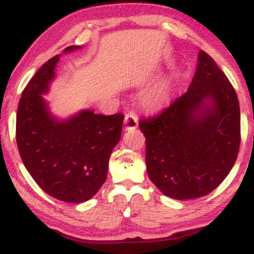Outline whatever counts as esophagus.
I'll use <instances>...</instances> for the list:
<instances>
[{
  "label": "esophagus",
  "instance_id": "obj_1",
  "mask_svg": "<svg viewBox=\"0 0 254 254\" xmlns=\"http://www.w3.org/2000/svg\"><path fill=\"white\" fill-rule=\"evenodd\" d=\"M124 124L127 130H135L138 127V117L132 112L127 113L124 118Z\"/></svg>",
  "mask_w": 254,
  "mask_h": 254
}]
</instances>
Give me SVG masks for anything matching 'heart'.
<instances>
[{
    "instance_id": "b5f03b06",
    "label": "heart",
    "mask_w": 254,
    "mask_h": 254,
    "mask_svg": "<svg viewBox=\"0 0 254 254\" xmlns=\"http://www.w3.org/2000/svg\"><path fill=\"white\" fill-rule=\"evenodd\" d=\"M172 86L167 80L161 81L148 90L142 99V105L149 111H160L165 109L171 100Z\"/></svg>"
}]
</instances>
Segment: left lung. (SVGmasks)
<instances>
[{"mask_svg":"<svg viewBox=\"0 0 254 254\" xmlns=\"http://www.w3.org/2000/svg\"><path fill=\"white\" fill-rule=\"evenodd\" d=\"M154 185L173 199L210 193L228 176L240 147V106L234 88L206 52L188 92L159 116L139 121Z\"/></svg>","mask_w":254,"mask_h":254,"instance_id":"obj_1","label":"left lung"}]
</instances>
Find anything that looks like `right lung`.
I'll return each mask as SVG.
<instances>
[{
	"label": "right lung",
	"instance_id": "obj_1",
	"mask_svg": "<svg viewBox=\"0 0 254 254\" xmlns=\"http://www.w3.org/2000/svg\"><path fill=\"white\" fill-rule=\"evenodd\" d=\"M72 45L64 52L78 50ZM60 55L40 66L21 94L16 113V143L28 173L51 197L82 203L105 183L109 160L122 136L124 116L82 110L66 119L50 112L48 94Z\"/></svg>",
	"mask_w": 254,
	"mask_h": 254
}]
</instances>
